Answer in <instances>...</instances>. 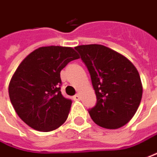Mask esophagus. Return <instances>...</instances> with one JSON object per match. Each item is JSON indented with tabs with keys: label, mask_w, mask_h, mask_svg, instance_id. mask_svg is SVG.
Here are the masks:
<instances>
[{
	"label": "esophagus",
	"mask_w": 157,
	"mask_h": 157,
	"mask_svg": "<svg viewBox=\"0 0 157 157\" xmlns=\"http://www.w3.org/2000/svg\"><path fill=\"white\" fill-rule=\"evenodd\" d=\"M74 98L75 101H79V100H81V96H80L79 94H76L75 96H74V98Z\"/></svg>",
	"instance_id": "1"
}]
</instances>
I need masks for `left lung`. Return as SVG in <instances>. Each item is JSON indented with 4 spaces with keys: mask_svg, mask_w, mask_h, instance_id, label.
<instances>
[{
    "mask_svg": "<svg viewBox=\"0 0 157 157\" xmlns=\"http://www.w3.org/2000/svg\"><path fill=\"white\" fill-rule=\"evenodd\" d=\"M90 75L97 96L89 109L98 126L119 128L132 119L140 105L142 86L136 67L126 57L102 44L75 47Z\"/></svg>",
    "mask_w": 157,
    "mask_h": 157,
    "instance_id": "1",
    "label": "left lung"
}]
</instances>
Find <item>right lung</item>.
I'll return each mask as SVG.
<instances>
[{"instance_id":"right-lung-1","label":"right lung","mask_w":157,"mask_h":157,"mask_svg":"<svg viewBox=\"0 0 157 157\" xmlns=\"http://www.w3.org/2000/svg\"><path fill=\"white\" fill-rule=\"evenodd\" d=\"M79 59L71 47L44 46L30 53L17 67L9 86L11 104L31 128L49 132L65 122L72 105L60 91V71Z\"/></svg>"}]
</instances>
